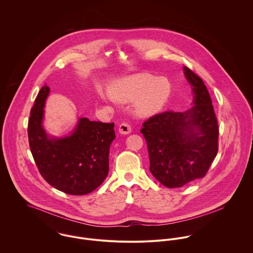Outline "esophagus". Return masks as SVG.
<instances>
[{
	"label": "esophagus",
	"mask_w": 253,
	"mask_h": 253,
	"mask_svg": "<svg viewBox=\"0 0 253 253\" xmlns=\"http://www.w3.org/2000/svg\"><path fill=\"white\" fill-rule=\"evenodd\" d=\"M119 132L121 134H128L131 132V126L127 123H122L119 126Z\"/></svg>",
	"instance_id": "34e87169"
}]
</instances>
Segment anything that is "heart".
Wrapping results in <instances>:
<instances>
[{
	"label": "heart",
	"mask_w": 253,
	"mask_h": 253,
	"mask_svg": "<svg viewBox=\"0 0 253 253\" xmlns=\"http://www.w3.org/2000/svg\"><path fill=\"white\" fill-rule=\"evenodd\" d=\"M171 93V84L166 77L140 73L125 77L110 86L113 98L134 101V111L138 116H152L165 107Z\"/></svg>",
	"instance_id": "1"
}]
</instances>
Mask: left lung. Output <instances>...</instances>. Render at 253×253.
Segmentation results:
<instances>
[{
  "label": "left lung",
  "instance_id": "8db88e82",
  "mask_svg": "<svg viewBox=\"0 0 253 253\" xmlns=\"http://www.w3.org/2000/svg\"><path fill=\"white\" fill-rule=\"evenodd\" d=\"M193 106L185 112L167 111L148 119L144 135L153 176L168 188H179L204 177L218 151V125L209 90L187 67Z\"/></svg>",
  "mask_w": 253,
  "mask_h": 253
}]
</instances>
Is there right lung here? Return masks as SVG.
<instances>
[{
    "mask_svg": "<svg viewBox=\"0 0 253 253\" xmlns=\"http://www.w3.org/2000/svg\"><path fill=\"white\" fill-rule=\"evenodd\" d=\"M49 90L44 84L31 109L28 122L31 153L41 175L48 184L69 195H86L99 187L108 175L109 151L116 137L115 125L80 118L70 134L49 136L42 126Z\"/></svg>",
    "mask_w": 253,
    "mask_h": 253,
    "instance_id": "obj_1",
    "label": "right lung"
}]
</instances>
